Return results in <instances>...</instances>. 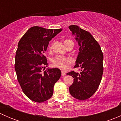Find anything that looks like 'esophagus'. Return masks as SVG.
Masks as SVG:
<instances>
[{"mask_svg":"<svg viewBox=\"0 0 121 121\" xmlns=\"http://www.w3.org/2000/svg\"><path fill=\"white\" fill-rule=\"evenodd\" d=\"M61 75H62V76H65V75H66V73H65V72L64 71H62Z\"/></svg>","mask_w":121,"mask_h":121,"instance_id":"1","label":"esophagus"}]
</instances>
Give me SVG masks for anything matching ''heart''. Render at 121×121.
Instances as JSON below:
<instances>
[{"label":"heart","instance_id":"heart-1","mask_svg":"<svg viewBox=\"0 0 121 121\" xmlns=\"http://www.w3.org/2000/svg\"><path fill=\"white\" fill-rule=\"evenodd\" d=\"M67 41H69V40H65L64 42ZM52 63L54 67L62 69H65L68 67V65L71 64L72 60L63 56H57L53 58Z\"/></svg>","mask_w":121,"mask_h":121}]
</instances>
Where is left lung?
Masks as SVG:
<instances>
[{
  "instance_id": "left-lung-1",
  "label": "left lung",
  "mask_w": 121,
  "mask_h": 121,
  "mask_svg": "<svg viewBox=\"0 0 121 121\" xmlns=\"http://www.w3.org/2000/svg\"><path fill=\"white\" fill-rule=\"evenodd\" d=\"M80 46L74 67L81 69L80 73L74 71L68 73L74 78L69 87L74 98L85 100L90 98L98 89L103 74V53L99 44L90 33L77 25L68 27Z\"/></svg>"
}]
</instances>
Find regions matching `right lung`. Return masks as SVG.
Wrapping results in <instances>:
<instances>
[{"label": "right lung", "mask_w": 121, "mask_h": 121, "mask_svg": "<svg viewBox=\"0 0 121 121\" xmlns=\"http://www.w3.org/2000/svg\"><path fill=\"white\" fill-rule=\"evenodd\" d=\"M62 30L33 26L18 43L14 68L23 92L31 101L40 103L53 95L54 85L60 78L61 72L58 68H47L43 71V68L48 65L44 53L49 41Z\"/></svg>", "instance_id": "1"}]
</instances>
